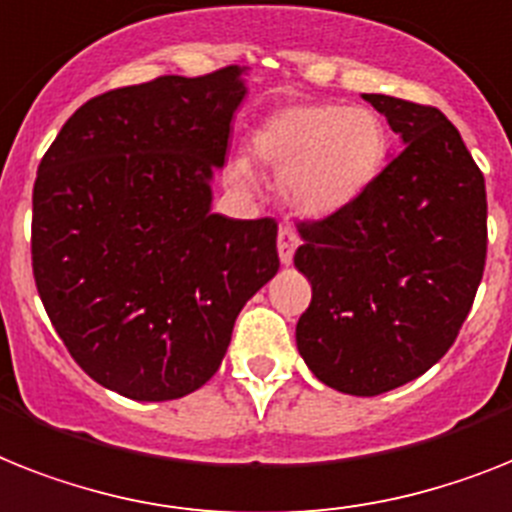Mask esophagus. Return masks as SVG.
Returning a JSON list of instances; mask_svg holds the SVG:
<instances>
[{
  "label": "esophagus",
  "mask_w": 512,
  "mask_h": 512,
  "mask_svg": "<svg viewBox=\"0 0 512 512\" xmlns=\"http://www.w3.org/2000/svg\"><path fill=\"white\" fill-rule=\"evenodd\" d=\"M298 246H301V235L295 232V227H280V232H277V253H280L282 264H290V261H293V253Z\"/></svg>",
  "instance_id": "obj_1"
}]
</instances>
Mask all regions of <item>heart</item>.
Wrapping results in <instances>:
<instances>
[{
	"mask_svg": "<svg viewBox=\"0 0 512 512\" xmlns=\"http://www.w3.org/2000/svg\"><path fill=\"white\" fill-rule=\"evenodd\" d=\"M387 151V125L361 104H287L253 135V154L280 172L285 204L308 219L335 217L358 204L382 175ZM235 172L243 177V164Z\"/></svg>",
	"mask_w": 512,
	"mask_h": 512,
	"instance_id": "b5f03b06",
	"label": "heart"
}]
</instances>
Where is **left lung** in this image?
Masks as SVG:
<instances>
[{
  "mask_svg": "<svg viewBox=\"0 0 512 512\" xmlns=\"http://www.w3.org/2000/svg\"><path fill=\"white\" fill-rule=\"evenodd\" d=\"M363 99L403 149L358 204L298 227L311 303L295 342L319 382L374 398L421 377L458 337L487 259V190L439 109Z\"/></svg>",
  "mask_w": 512,
  "mask_h": 512,
  "instance_id": "8db88e82",
  "label": "left lung"
}]
</instances>
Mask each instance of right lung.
<instances>
[{"mask_svg":"<svg viewBox=\"0 0 512 512\" xmlns=\"http://www.w3.org/2000/svg\"><path fill=\"white\" fill-rule=\"evenodd\" d=\"M243 67L86 101L38 164L33 277L88 377L162 403L204 387L240 308L280 269L274 219L211 214Z\"/></svg>","mask_w":512,"mask_h":512,"instance_id":"right-lung-1","label":"right lung"}]
</instances>
